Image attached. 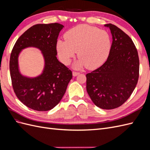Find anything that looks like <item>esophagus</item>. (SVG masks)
I'll use <instances>...</instances> for the list:
<instances>
[{"mask_svg":"<svg viewBox=\"0 0 150 150\" xmlns=\"http://www.w3.org/2000/svg\"><path fill=\"white\" fill-rule=\"evenodd\" d=\"M79 73V72H72V75L73 76H77Z\"/></svg>","mask_w":150,"mask_h":150,"instance_id":"34e87169","label":"esophagus"}]
</instances>
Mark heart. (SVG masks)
<instances>
[{
    "mask_svg": "<svg viewBox=\"0 0 150 150\" xmlns=\"http://www.w3.org/2000/svg\"><path fill=\"white\" fill-rule=\"evenodd\" d=\"M65 40H59L56 49L61 62L69 64L76 52L79 57L73 64L76 69L86 66L94 69L102 65L108 57L111 42L108 32L86 24L77 25L67 31Z\"/></svg>",
    "mask_w": 150,
    "mask_h": 150,
    "instance_id": "1",
    "label": "heart"
}]
</instances>
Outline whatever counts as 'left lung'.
Masks as SVG:
<instances>
[{"label": "left lung", "mask_w": 150, "mask_h": 150, "mask_svg": "<svg viewBox=\"0 0 150 150\" xmlns=\"http://www.w3.org/2000/svg\"><path fill=\"white\" fill-rule=\"evenodd\" d=\"M112 42L107 61L86 74V90L96 106L112 110L121 106L132 94L139 78V57L133 40L112 24Z\"/></svg>", "instance_id": "1"}]
</instances>
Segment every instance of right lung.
<instances>
[{
  "label": "right lung",
  "instance_id": "1",
  "mask_svg": "<svg viewBox=\"0 0 150 150\" xmlns=\"http://www.w3.org/2000/svg\"><path fill=\"white\" fill-rule=\"evenodd\" d=\"M63 28L58 23L34 25L20 36L12 49L9 67L13 89L18 99L32 110H52L61 100L72 78L71 71L56 57L57 39ZM28 47L38 48L44 58L43 71L35 77L24 76L19 69L18 56Z\"/></svg>",
  "mask_w": 150,
  "mask_h": 150
}]
</instances>
